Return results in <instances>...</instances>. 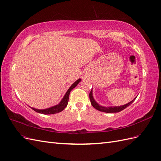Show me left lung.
I'll return each mask as SVG.
<instances>
[{
    "label": "left lung",
    "mask_w": 161,
    "mask_h": 161,
    "mask_svg": "<svg viewBox=\"0 0 161 161\" xmlns=\"http://www.w3.org/2000/svg\"><path fill=\"white\" fill-rule=\"evenodd\" d=\"M89 99L90 101H91V104L93 106V107L95 108L96 109H97V111H100L102 112H105V113H117V112H119L121 111L124 110V108H126V107H128L129 105L131 104L134 100L136 99L135 98L132 100L130 103H129L123 105V106H121V107H102V106L99 105L97 103H96V101L94 100L93 96H92V89L91 90V92L89 93Z\"/></svg>",
    "instance_id": "8db88e82"
}]
</instances>
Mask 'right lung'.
Listing matches in <instances>:
<instances>
[{
  "instance_id": "add662e5",
  "label": "right lung",
  "mask_w": 161,
  "mask_h": 161,
  "mask_svg": "<svg viewBox=\"0 0 161 161\" xmlns=\"http://www.w3.org/2000/svg\"><path fill=\"white\" fill-rule=\"evenodd\" d=\"M81 80V79H78L77 80L75 83H73L71 87H69V89L68 90V92H66L65 95L64 96V98L62 99V100L61 101V103L56 105V106H54L53 107H50L48 108H46V109H42V110H40V109H36V108H34L31 107V108L34 110L35 111H36L37 113H42V114H45V115H48V114H55V113H59L61 111H62L64 109L67 107L68 103V100H69V93L70 92L72 91V90L76 87V86L80 83Z\"/></svg>"
}]
</instances>
